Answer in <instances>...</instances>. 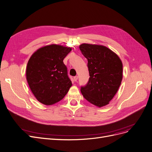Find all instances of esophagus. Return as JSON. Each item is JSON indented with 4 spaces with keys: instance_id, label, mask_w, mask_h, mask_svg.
<instances>
[{
    "instance_id": "esophagus-1",
    "label": "esophagus",
    "mask_w": 152,
    "mask_h": 152,
    "mask_svg": "<svg viewBox=\"0 0 152 152\" xmlns=\"http://www.w3.org/2000/svg\"><path fill=\"white\" fill-rule=\"evenodd\" d=\"M74 80L75 82H77V80H78V76H75L74 77Z\"/></svg>"
}]
</instances>
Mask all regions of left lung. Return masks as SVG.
<instances>
[{"label": "left lung", "instance_id": "left-lung-1", "mask_svg": "<svg viewBox=\"0 0 152 152\" xmlns=\"http://www.w3.org/2000/svg\"><path fill=\"white\" fill-rule=\"evenodd\" d=\"M88 60L90 78L82 87L81 93L87 101L101 107L111 101L123 79V64L112 50L102 45L83 43L79 46Z\"/></svg>", "mask_w": 152, "mask_h": 152}]
</instances>
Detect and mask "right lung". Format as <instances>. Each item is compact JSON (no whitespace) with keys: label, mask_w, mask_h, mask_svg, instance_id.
<instances>
[{"label":"right lung","mask_w":152,"mask_h":152,"mask_svg":"<svg viewBox=\"0 0 152 152\" xmlns=\"http://www.w3.org/2000/svg\"><path fill=\"white\" fill-rule=\"evenodd\" d=\"M72 48L59 45H47L31 55L26 68V80L37 100L50 106L59 102L72 83L64 59Z\"/></svg>","instance_id":"1"}]
</instances>
